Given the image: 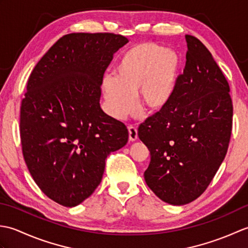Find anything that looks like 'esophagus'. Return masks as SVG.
Returning a JSON list of instances; mask_svg holds the SVG:
<instances>
[{
    "label": "esophagus",
    "mask_w": 248,
    "mask_h": 248,
    "mask_svg": "<svg viewBox=\"0 0 248 248\" xmlns=\"http://www.w3.org/2000/svg\"><path fill=\"white\" fill-rule=\"evenodd\" d=\"M128 131H129V140L134 141L138 140V129L133 127V125H129Z\"/></svg>",
    "instance_id": "esophagus-1"
}]
</instances>
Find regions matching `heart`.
I'll return each mask as SVG.
<instances>
[{
    "mask_svg": "<svg viewBox=\"0 0 248 248\" xmlns=\"http://www.w3.org/2000/svg\"><path fill=\"white\" fill-rule=\"evenodd\" d=\"M181 60L177 52L146 43L125 52L114 68V77L104 78L102 92L108 112L124 119L136 108L135 94L145 109L165 108L175 92Z\"/></svg>",
    "mask_w": 248,
    "mask_h": 248,
    "instance_id": "heart-1",
    "label": "heart"
}]
</instances>
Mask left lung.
Returning <instances> with one entry per match:
<instances>
[{
	"mask_svg": "<svg viewBox=\"0 0 248 248\" xmlns=\"http://www.w3.org/2000/svg\"><path fill=\"white\" fill-rule=\"evenodd\" d=\"M186 39V67L170 101L139 128L150 151L147 186L173 205L191 202L205 191L227 154L232 129L224 73L202 41L191 35Z\"/></svg>",
	"mask_w": 248,
	"mask_h": 248,
	"instance_id": "left-lung-1",
	"label": "left lung"
}]
</instances>
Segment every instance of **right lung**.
Here are the masks:
<instances>
[{"mask_svg":"<svg viewBox=\"0 0 248 248\" xmlns=\"http://www.w3.org/2000/svg\"><path fill=\"white\" fill-rule=\"evenodd\" d=\"M128 39L113 33L62 36L31 71L21 102L22 154L50 199L76 207L101 182L105 159L127 144V127L100 107L103 75Z\"/></svg>","mask_w":248,"mask_h":248,"instance_id":"1","label":"right lung"}]
</instances>
